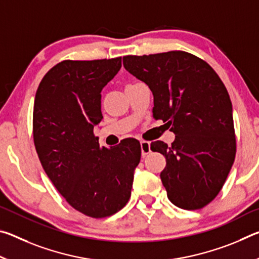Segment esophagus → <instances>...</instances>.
<instances>
[{"label": "esophagus", "instance_id": "34e87169", "mask_svg": "<svg viewBox=\"0 0 259 259\" xmlns=\"http://www.w3.org/2000/svg\"><path fill=\"white\" fill-rule=\"evenodd\" d=\"M140 148H142V155L146 156L151 152V144L143 140V142H140Z\"/></svg>", "mask_w": 259, "mask_h": 259}]
</instances>
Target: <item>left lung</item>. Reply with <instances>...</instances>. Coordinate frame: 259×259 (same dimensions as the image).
<instances>
[{
  "label": "left lung",
  "instance_id": "8db88e82",
  "mask_svg": "<svg viewBox=\"0 0 259 259\" xmlns=\"http://www.w3.org/2000/svg\"><path fill=\"white\" fill-rule=\"evenodd\" d=\"M123 66L148 85L153 116L176 136L171 146L151 144L165 156L160 177L168 199L182 209L203 208L222 190L235 157L233 111L224 83L204 60L184 51L125 56Z\"/></svg>",
  "mask_w": 259,
  "mask_h": 259
}]
</instances>
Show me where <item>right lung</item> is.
<instances>
[{"label": "right lung", "mask_w": 259, "mask_h": 259, "mask_svg": "<svg viewBox=\"0 0 259 259\" xmlns=\"http://www.w3.org/2000/svg\"><path fill=\"white\" fill-rule=\"evenodd\" d=\"M121 57L64 60L42 78L33 111V136L48 177L72 207L87 216H112L129 201L140 144L128 139L100 147L94 128L103 119V88Z\"/></svg>", "instance_id": "add662e5"}]
</instances>
